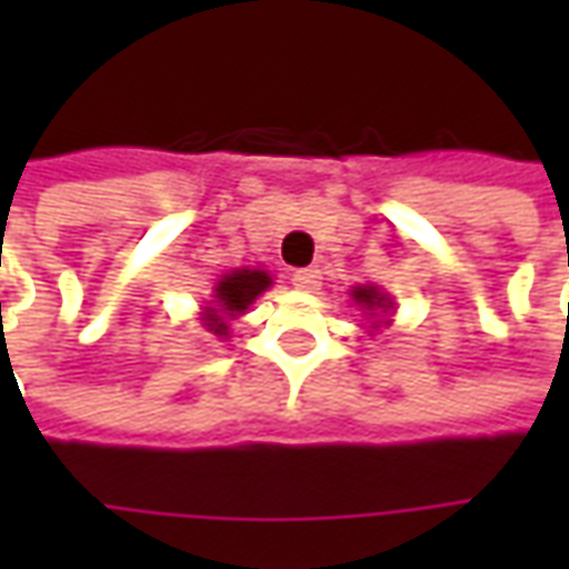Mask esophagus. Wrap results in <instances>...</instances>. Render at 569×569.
I'll return each instance as SVG.
<instances>
[{"instance_id":"esophagus-1","label":"esophagus","mask_w":569,"mask_h":569,"mask_svg":"<svg viewBox=\"0 0 569 569\" xmlns=\"http://www.w3.org/2000/svg\"><path fill=\"white\" fill-rule=\"evenodd\" d=\"M292 286L305 289V292L317 289L320 286V271L317 268H298V271H292Z\"/></svg>"}]
</instances>
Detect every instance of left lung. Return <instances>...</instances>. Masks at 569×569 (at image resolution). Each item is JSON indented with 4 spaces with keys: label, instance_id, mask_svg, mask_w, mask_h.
Returning a JSON list of instances; mask_svg holds the SVG:
<instances>
[{
    "label": "left lung",
    "instance_id": "8db88e82",
    "mask_svg": "<svg viewBox=\"0 0 569 569\" xmlns=\"http://www.w3.org/2000/svg\"><path fill=\"white\" fill-rule=\"evenodd\" d=\"M350 296H353V301H357L359 308L366 310L369 320H375V317H381V313H387V310L393 308V301H390L387 292H381L378 286H353ZM378 322L381 320H375V326H378ZM375 326H371V329H375Z\"/></svg>",
    "mask_w": 569,
    "mask_h": 569
}]
</instances>
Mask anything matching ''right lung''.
<instances>
[{"mask_svg": "<svg viewBox=\"0 0 569 569\" xmlns=\"http://www.w3.org/2000/svg\"><path fill=\"white\" fill-rule=\"evenodd\" d=\"M271 283V273L259 271V268H237V271L224 273L212 289V301L203 308V317H200L203 329L219 338H228V322L247 313L249 305Z\"/></svg>", "mask_w": 569, "mask_h": 569, "instance_id": "obj_1", "label": "right lung"}]
</instances>
